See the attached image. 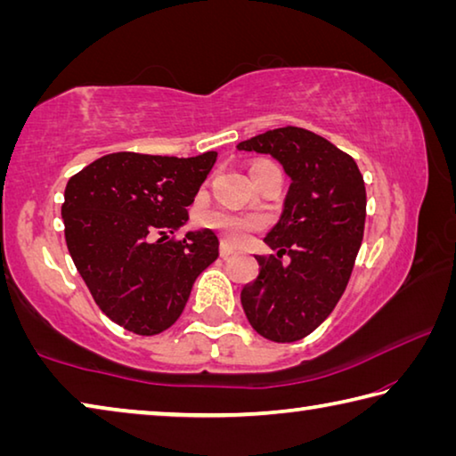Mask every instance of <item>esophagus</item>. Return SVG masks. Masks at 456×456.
Returning <instances> with one entry per match:
<instances>
[{
  "instance_id": "obj_1",
  "label": "esophagus",
  "mask_w": 456,
  "mask_h": 456,
  "mask_svg": "<svg viewBox=\"0 0 456 456\" xmlns=\"http://www.w3.org/2000/svg\"><path fill=\"white\" fill-rule=\"evenodd\" d=\"M235 253V249L231 245H227V243H221V247H219V256L223 257V259H229L231 256H233Z\"/></svg>"
}]
</instances>
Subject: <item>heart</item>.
<instances>
[{
  "instance_id": "heart-1",
  "label": "heart",
  "mask_w": 456,
  "mask_h": 456,
  "mask_svg": "<svg viewBox=\"0 0 456 456\" xmlns=\"http://www.w3.org/2000/svg\"><path fill=\"white\" fill-rule=\"evenodd\" d=\"M261 165V163H259ZM200 227L215 231L227 243H243L253 231L264 227V219L253 217V215H237L221 209H211L199 215Z\"/></svg>"
}]
</instances>
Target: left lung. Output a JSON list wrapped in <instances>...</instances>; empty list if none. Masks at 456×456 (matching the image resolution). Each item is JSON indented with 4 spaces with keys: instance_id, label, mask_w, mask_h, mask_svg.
<instances>
[{
    "instance_id": "8db88e82",
    "label": "left lung",
    "mask_w": 456,
    "mask_h": 456,
    "mask_svg": "<svg viewBox=\"0 0 456 456\" xmlns=\"http://www.w3.org/2000/svg\"><path fill=\"white\" fill-rule=\"evenodd\" d=\"M237 149L272 154L291 179L281 219L265 237L275 256L256 257L259 275L243 288L241 305L257 334L296 342L328 318L350 281L364 237V176L348 152L297 126Z\"/></svg>"
}]
</instances>
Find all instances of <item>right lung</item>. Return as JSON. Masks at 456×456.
Masks as SVG:
<instances>
[{
	"instance_id": "1",
	"label": "right lung",
	"mask_w": 456,
	"mask_h": 456,
	"mask_svg": "<svg viewBox=\"0 0 456 456\" xmlns=\"http://www.w3.org/2000/svg\"><path fill=\"white\" fill-rule=\"evenodd\" d=\"M217 152L191 159L112 152L66 184L68 251L108 318L138 336L173 326L199 273L219 257L213 231L176 239Z\"/></svg>"
}]
</instances>
